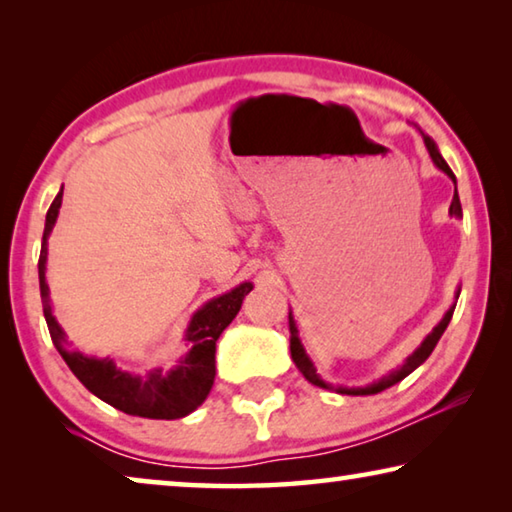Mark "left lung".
Instances as JSON below:
<instances>
[{
	"label": "left lung",
	"instance_id": "obj_1",
	"mask_svg": "<svg viewBox=\"0 0 512 512\" xmlns=\"http://www.w3.org/2000/svg\"><path fill=\"white\" fill-rule=\"evenodd\" d=\"M418 131H420V128H418ZM420 135H422V140H424V146H427V151H429V155H431L433 164H436V167H438L440 171H445L447 176L452 178V183H454V198H452V205H449V216H456V219H463L461 198H458V192H456V176H454V171L449 169V164L445 162L443 155H440L436 142H433L429 135H424L422 131H420ZM458 296H461V289H456V300H458ZM454 309H456V302H454L452 307L447 309V314L443 316V320H440V323H438L436 327H433L427 336H424V341L420 343V348H415V352H413V354H409V357H406V361L402 363L400 368L391 370V372H388V375L379 377L377 381H372V384H368V386H357V388L334 386V384H329V381H325L323 377H320V375H318V370H316V366H314V361L309 359V354H307V350H305V345H302V341H300V336H298V325H296V320H293V314L289 311L291 359H293V363H296V366H298V370L302 372V375H305V379L309 381V384H314V386H318V388H325V391H336V393H341V395H377V393H381V391H386V388L395 386L397 381H402L404 377H409L415 368L422 366V363L429 359V354L433 352V348H436V343L440 341V336H443V332L447 329L449 320H452V316H454Z\"/></svg>",
	"mask_w": 512,
	"mask_h": 512
}]
</instances>
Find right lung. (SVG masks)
I'll use <instances>...</instances> for the list:
<instances>
[{
	"instance_id": "add662e5",
	"label": "right lung",
	"mask_w": 512,
	"mask_h": 512,
	"mask_svg": "<svg viewBox=\"0 0 512 512\" xmlns=\"http://www.w3.org/2000/svg\"><path fill=\"white\" fill-rule=\"evenodd\" d=\"M60 203H63V189L56 194L54 203H51L47 212L38 262L42 311H45L51 341H54L60 357L65 359L69 370L74 372L76 379H79L92 395H97L99 400L115 406L119 411L151 420L185 418V415L196 411L198 406L205 402V397L210 395L216 375V341H219L223 329L239 314L241 302H244L248 293L253 291V282H241L239 287L230 289L228 293H223V296L207 300L201 309L194 311V316L189 320L183 336L189 350L185 357H180V361L171 370L153 368L151 372H146V375H135V372L121 370L117 363L108 357L97 359L88 357V354L83 352H72L67 348L65 329L58 325L54 311H51L49 284L45 277L47 244L58 219Z\"/></svg>"
}]
</instances>
